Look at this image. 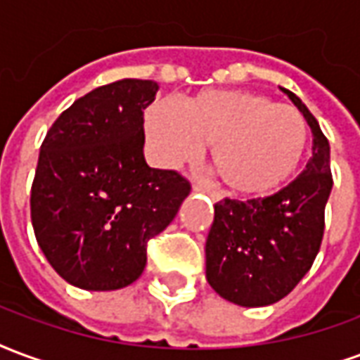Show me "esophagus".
I'll return each instance as SVG.
<instances>
[{"mask_svg":"<svg viewBox=\"0 0 360 360\" xmlns=\"http://www.w3.org/2000/svg\"><path fill=\"white\" fill-rule=\"evenodd\" d=\"M193 191H205V193H209V195H211L212 201H219V199H220L219 193H217V191H214V190H211V188H209L207 184L193 182Z\"/></svg>","mask_w":360,"mask_h":360,"instance_id":"1","label":"esophagus"}]
</instances>
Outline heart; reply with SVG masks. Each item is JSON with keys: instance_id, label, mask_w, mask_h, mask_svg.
<instances>
[{"instance_id": "b5f03b06", "label": "heart", "mask_w": 360, "mask_h": 360, "mask_svg": "<svg viewBox=\"0 0 360 360\" xmlns=\"http://www.w3.org/2000/svg\"><path fill=\"white\" fill-rule=\"evenodd\" d=\"M146 134L162 161H195L212 146L211 167L226 188L264 195L284 186L303 161L305 117L288 103L243 90H207L188 97L180 111L155 103Z\"/></svg>"}]
</instances>
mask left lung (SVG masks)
I'll list each match as a JSON object with an SVG mask.
<instances>
[{
    "label": "left lung",
    "mask_w": 360,
    "mask_h": 360,
    "mask_svg": "<svg viewBox=\"0 0 360 360\" xmlns=\"http://www.w3.org/2000/svg\"><path fill=\"white\" fill-rule=\"evenodd\" d=\"M280 90L311 126L313 157L274 195L219 201L207 236V282L220 297L241 307L276 303L309 272L322 243L334 184L326 136L293 91Z\"/></svg>",
    "instance_id": "8db88e82"
}]
</instances>
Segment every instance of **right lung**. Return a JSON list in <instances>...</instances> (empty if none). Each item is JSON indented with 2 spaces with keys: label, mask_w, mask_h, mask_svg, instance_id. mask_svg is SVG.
I'll use <instances>...</instances> for the list:
<instances>
[{
  "label": "right lung",
  "mask_w": 360,
  "mask_h": 360,
  "mask_svg": "<svg viewBox=\"0 0 360 360\" xmlns=\"http://www.w3.org/2000/svg\"><path fill=\"white\" fill-rule=\"evenodd\" d=\"M157 90L136 78L99 86L63 111L41 143L30 191L34 234L55 272L76 288L136 282L148 241L190 193L182 174L151 169L143 157V109Z\"/></svg>",
  "instance_id": "right-lung-1"
}]
</instances>
